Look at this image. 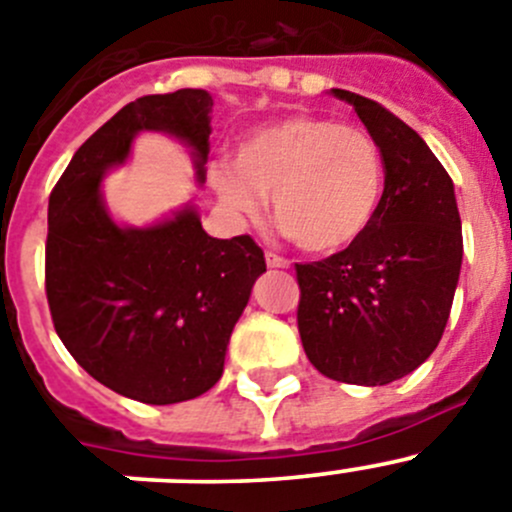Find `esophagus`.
Returning <instances> with one entry per match:
<instances>
[{
  "instance_id": "34e87169",
  "label": "esophagus",
  "mask_w": 512,
  "mask_h": 512,
  "mask_svg": "<svg viewBox=\"0 0 512 512\" xmlns=\"http://www.w3.org/2000/svg\"><path fill=\"white\" fill-rule=\"evenodd\" d=\"M265 260H267V267H280V270H285V267L290 265V262L285 260V257L275 255V252H267V255H265Z\"/></svg>"
}]
</instances>
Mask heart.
Masks as SVG:
<instances>
[{
    "mask_svg": "<svg viewBox=\"0 0 512 512\" xmlns=\"http://www.w3.org/2000/svg\"><path fill=\"white\" fill-rule=\"evenodd\" d=\"M209 184L237 217H272L305 252L331 255L358 242L379 212L384 159L364 128L323 116L280 118L247 133L234 161H214Z\"/></svg>",
    "mask_w": 512,
    "mask_h": 512,
    "instance_id": "1",
    "label": "heart"
}]
</instances>
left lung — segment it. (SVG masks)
<instances>
[{
    "label": "left lung",
    "mask_w": 512,
    "mask_h": 512,
    "mask_svg": "<svg viewBox=\"0 0 512 512\" xmlns=\"http://www.w3.org/2000/svg\"><path fill=\"white\" fill-rule=\"evenodd\" d=\"M353 105L384 159V194L366 234L343 252L295 265L305 356L343 384L384 386L432 356L462 267L455 184L414 128L384 105L333 88Z\"/></svg>",
    "instance_id": "obj_1"
}]
</instances>
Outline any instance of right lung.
<instances>
[{
  "mask_svg": "<svg viewBox=\"0 0 512 512\" xmlns=\"http://www.w3.org/2000/svg\"><path fill=\"white\" fill-rule=\"evenodd\" d=\"M212 105L197 88L123 105L50 194L45 290L57 336L95 381L143 404L197 399L222 379L265 255L250 234L209 237L194 204L148 227L118 224L100 184L143 131L184 143L204 184Z\"/></svg>",
  "mask_w": 512,
  "mask_h": 512,
  "instance_id": "obj_1",
  "label": "right lung"
}]
</instances>
